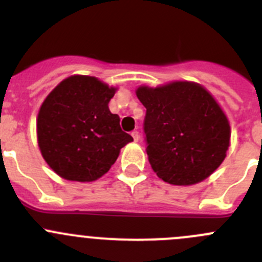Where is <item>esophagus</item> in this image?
<instances>
[{
	"label": "esophagus",
	"mask_w": 262,
	"mask_h": 262,
	"mask_svg": "<svg viewBox=\"0 0 262 262\" xmlns=\"http://www.w3.org/2000/svg\"><path fill=\"white\" fill-rule=\"evenodd\" d=\"M132 137H133L134 142H138V141H139V132H138V130L132 132Z\"/></svg>",
	"instance_id": "1"
}]
</instances>
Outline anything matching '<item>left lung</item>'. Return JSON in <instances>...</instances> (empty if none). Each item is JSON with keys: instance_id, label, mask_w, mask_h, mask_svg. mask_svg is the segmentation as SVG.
Segmentation results:
<instances>
[{"instance_id": "1", "label": "left lung", "mask_w": 262, "mask_h": 262, "mask_svg": "<svg viewBox=\"0 0 262 262\" xmlns=\"http://www.w3.org/2000/svg\"><path fill=\"white\" fill-rule=\"evenodd\" d=\"M136 94L147 109V155L156 175L179 186L209 178L231 143L228 118L213 95L190 81L139 86Z\"/></svg>"}]
</instances>
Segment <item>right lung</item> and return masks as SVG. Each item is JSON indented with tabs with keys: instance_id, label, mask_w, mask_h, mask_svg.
Masks as SVG:
<instances>
[{
	"instance_id": "add662e5",
	"label": "right lung",
	"mask_w": 262,
	"mask_h": 262,
	"mask_svg": "<svg viewBox=\"0 0 262 262\" xmlns=\"http://www.w3.org/2000/svg\"><path fill=\"white\" fill-rule=\"evenodd\" d=\"M116 92L92 76L75 75L58 83L36 118V137L49 167L68 181L91 182L110 170L120 149L133 141L121 130L109 102Z\"/></svg>"
}]
</instances>
